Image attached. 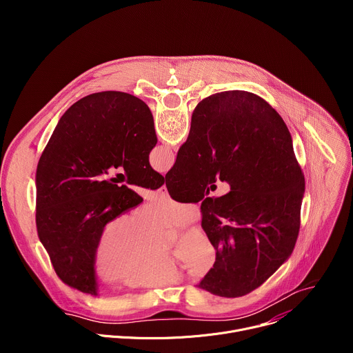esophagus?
Segmentation results:
<instances>
[{"instance_id":"esophagus-1","label":"esophagus","mask_w":353,"mask_h":353,"mask_svg":"<svg viewBox=\"0 0 353 353\" xmlns=\"http://www.w3.org/2000/svg\"><path fill=\"white\" fill-rule=\"evenodd\" d=\"M158 192H159V195H162V196H166V195H169V192H168V187L163 184L159 190H158Z\"/></svg>"}]
</instances>
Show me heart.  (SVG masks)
Returning <instances> with one entry per match:
<instances>
[{
	"mask_svg": "<svg viewBox=\"0 0 353 353\" xmlns=\"http://www.w3.org/2000/svg\"><path fill=\"white\" fill-rule=\"evenodd\" d=\"M195 208L169 196H158L134 218L117 214L100 230L93 247L94 272L105 281L132 289L166 288L185 278V267L208 274L216 263V248L199 228L184 232L174 248L163 245V228H181L195 219Z\"/></svg>",
	"mask_w": 353,
	"mask_h": 353,
	"instance_id": "obj_1",
	"label": "heart"
}]
</instances>
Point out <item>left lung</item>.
Here are the masks:
<instances>
[{
    "mask_svg": "<svg viewBox=\"0 0 353 353\" xmlns=\"http://www.w3.org/2000/svg\"><path fill=\"white\" fill-rule=\"evenodd\" d=\"M157 142L149 108L124 92L85 96L60 119L36 170V226L65 285L97 294L92 254L100 230L142 203L130 185L157 190L165 183L149 165ZM110 167L126 176L105 179Z\"/></svg>",
    "mask_w": 353,
    "mask_h": 353,
    "instance_id": "left-lung-1",
    "label": "left lung"
}]
</instances>
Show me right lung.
I'll return each mask as SVG.
<instances>
[{"label": "right lung", "mask_w": 353, "mask_h": 353, "mask_svg": "<svg viewBox=\"0 0 353 353\" xmlns=\"http://www.w3.org/2000/svg\"><path fill=\"white\" fill-rule=\"evenodd\" d=\"M216 176L231 191L214 200L205 188ZM165 179L169 192L203 203L201 226L216 248V263L198 288L244 296L290 257L305 176L285 121L263 97L226 90L201 100Z\"/></svg>", "instance_id": "1"}]
</instances>
